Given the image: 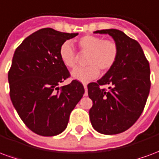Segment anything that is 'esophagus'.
Instances as JSON below:
<instances>
[{"mask_svg":"<svg viewBox=\"0 0 159 159\" xmlns=\"http://www.w3.org/2000/svg\"><path fill=\"white\" fill-rule=\"evenodd\" d=\"M83 87H84V89H85V93H84V95L87 96V95H88V93H87V91H88V87H87V84H83Z\"/></svg>","mask_w":159,"mask_h":159,"instance_id":"34e87169","label":"esophagus"}]
</instances>
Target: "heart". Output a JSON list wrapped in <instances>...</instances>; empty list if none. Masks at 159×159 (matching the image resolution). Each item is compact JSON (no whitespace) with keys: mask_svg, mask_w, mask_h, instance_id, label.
<instances>
[{"mask_svg":"<svg viewBox=\"0 0 159 159\" xmlns=\"http://www.w3.org/2000/svg\"><path fill=\"white\" fill-rule=\"evenodd\" d=\"M78 47L82 52H89L87 67L76 68L71 71L73 79L81 83H89L96 79L100 75V70L107 71L115 65L118 57V47L112 40H104L96 36H84L78 40ZM61 62L67 68H74L76 64V51L71 43L66 42L59 49Z\"/></svg>","mask_w":159,"mask_h":159,"instance_id":"heart-1","label":"heart"}]
</instances>
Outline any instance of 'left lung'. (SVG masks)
I'll return each mask as SVG.
<instances>
[{
  "label": "left lung",
  "instance_id": "left-lung-1",
  "mask_svg": "<svg viewBox=\"0 0 159 159\" xmlns=\"http://www.w3.org/2000/svg\"><path fill=\"white\" fill-rule=\"evenodd\" d=\"M108 34L118 47L115 65L97 83L88 85L93 101L89 110L91 124L104 134H117L129 129L140 117L150 92V66L135 40L116 29L96 30ZM110 85L109 90L101 85Z\"/></svg>",
  "mask_w": 159,
  "mask_h": 159
}]
</instances>
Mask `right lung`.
Returning <instances> with one entry per match:
<instances>
[{"label": "right lung", "mask_w": 159, "mask_h": 159, "mask_svg": "<svg viewBox=\"0 0 159 159\" xmlns=\"http://www.w3.org/2000/svg\"><path fill=\"white\" fill-rule=\"evenodd\" d=\"M77 35L44 28L26 37L14 52L8 72L10 98L25 124L39 135L62 133L84 93L76 80L59 87L70 76L59 59V47Z\"/></svg>", "instance_id": "obj_1"}]
</instances>
